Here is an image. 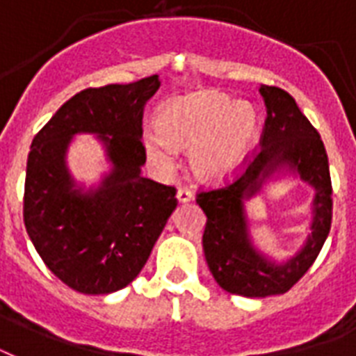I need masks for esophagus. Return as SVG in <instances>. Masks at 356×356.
<instances>
[{"label": "esophagus", "instance_id": "1", "mask_svg": "<svg viewBox=\"0 0 356 356\" xmlns=\"http://www.w3.org/2000/svg\"><path fill=\"white\" fill-rule=\"evenodd\" d=\"M176 197H178V200H180V202H188V200L193 199V193H191V189H188V188H178V193H176Z\"/></svg>", "mask_w": 356, "mask_h": 356}]
</instances>
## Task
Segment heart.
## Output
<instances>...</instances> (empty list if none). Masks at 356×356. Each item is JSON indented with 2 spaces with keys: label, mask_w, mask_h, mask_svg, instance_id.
I'll list each match as a JSON object with an SVG mask.
<instances>
[{
  "label": "heart",
  "mask_w": 356,
  "mask_h": 356,
  "mask_svg": "<svg viewBox=\"0 0 356 356\" xmlns=\"http://www.w3.org/2000/svg\"><path fill=\"white\" fill-rule=\"evenodd\" d=\"M159 133L146 137L148 154L168 165L175 147L193 148V167L204 178H223L236 172L253 148L259 116L251 105H236L229 95L202 92L178 97L163 106Z\"/></svg>",
  "instance_id": "b5f03b06"
}]
</instances>
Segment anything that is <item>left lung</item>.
I'll return each mask as SVG.
<instances>
[{
    "label": "left lung",
    "instance_id": "1",
    "mask_svg": "<svg viewBox=\"0 0 356 356\" xmlns=\"http://www.w3.org/2000/svg\"><path fill=\"white\" fill-rule=\"evenodd\" d=\"M259 92L266 105L259 148L245 157L232 181L197 193V204L207 213L202 250L213 280L227 293L251 298L287 293L315 263L332 223V181L321 135L285 90L261 86ZM283 164L314 186L316 200L312 236L296 258L277 267L252 250L243 199Z\"/></svg>",
    "mask_w": 356,
    "mask_h": 356
}]
</instances>
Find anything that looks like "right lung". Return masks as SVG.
<instances>
[{
	"label": "right lung",
	"mask_w": 356,
	"mask_h": 356,
	"mask_svg": "<svg viewBox=\"0 0 356 356\" xmlns=\"http://www.w3.org/2000/svg\"><path fill=\"white\" fill-rule=\"evenodd\" d=\"M161 82L88 88L48 120L31 143L24 186V225L50 272L84 295L129 285L148 261L176 189L140 176L146 161L143 108ZM76 132H95L115 165L92 194L73 190L65 149Z\"/></svg>",
	"instance_id": "right-lung-1"
}]
</instances>
